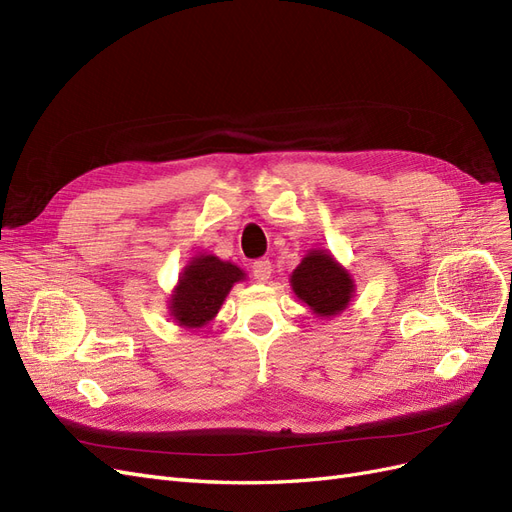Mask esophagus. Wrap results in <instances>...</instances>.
<instances>
[{
    "label": "esophagus",
    "mask_w": 512,
    "mask_h": 512,
    "mask_svg": "<svg viewBox=\"0 0 512 512\" xmlns=\"http://www.w3.org/2000/svg\"><path fill=\"white\" fill-rule=\"evenodd\" d=\"M270 274H272V263L268 257H261L253 263V276L255 280H259V283H266Z\"/></svg>",
    "instance_id": "obj_1"
}]
</instances>
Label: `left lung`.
I'll return each mask as SVG.
<instances>
[{
  "mask_svg": "<svg viewBox=\"0 0 512 512\" xmlns=\"http://www.w3.org/2000/svg\"><path fill=\"white\" fill-rule=\"evenodd\" d=\"M291 287L319 317H334L349 304L353 280L323 251L308 253L291 274Z\"/></svg>",
  "mask_w": 512,
  "mask_h": 512,
  "instance_id": "1",
  "label": "left lung"
}]
</instances>
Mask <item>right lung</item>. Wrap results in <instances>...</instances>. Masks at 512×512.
<instances>
[{
    "label": "right lung",
    "mask_w": 512,
    "mask_h": 512,
    "mask_svg": "<svg viewBox=\"0 0 512 512\" xmlns=\"http://www.w3.org/2000/svg\"><path fill=\"white\" fill-rule=\"evenodd\" d=\"M244 278L234 263L214 255L195 257L172 295V317L187 327H202L217 315L229 289Z\"/></svg>",
    "instance_id": "1"
}]
</instances>
